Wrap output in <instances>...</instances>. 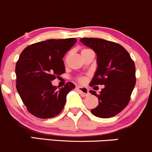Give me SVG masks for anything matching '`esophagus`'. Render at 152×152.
I'll list each match as a JSON object with an SVG mask.
<instances>
[{"mask_svg": "<svg viewBox=\"0 0 152 152\" xmlns=\"http://www.w3.org/2000/svg\"><path fill=\"white\" fill-rule=\"evenodd\" d=\"M76 90H77L80 93V94L83 96H88L89 95V91H88V89L86 88H84V87H77Z\"/></svg>", "mask_w": 152, "mask_h": 152, "instance_id": "34e87169", "label": "esophagus"}]
</instances>
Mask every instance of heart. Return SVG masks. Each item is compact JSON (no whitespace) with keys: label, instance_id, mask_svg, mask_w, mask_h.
<instances>
[{"label":"heart","instance_id":"obj_1","mask_svg":"<svg viewBox=\"0 0 152 152\" xmlns=\"http://www.w3.org/2000/svg\"><path fill=\"white\" fill-rule=\"evenodd\" d=\"M90 50V49H83V50L81 51V54L83 53V52H88V51ZM78 81L80 82V83H84L85 82V78L83 77H80L78 78Z\"/></svg>","mask_w":152,"mask_h":152}]
</instances>
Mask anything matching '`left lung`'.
<instances>
[{
	"instance_id": "8db88e82",
	"label": "left lung",
	"mask_w": 152,
	"mask_h": 152,
	"mask_svg": "<svg viewBox=\"0 0 152 152\" xmlns=\"http://www.w3.org/2000/svg\"><path fill=\"white\" fill-rule=\"evenodd\" d=\"M80 42L97 54L98 68L90 87L104 85L98 97V105L91 113L99 118L113 117L129 104L136 85V67L126 49L121 44L98 38H82Z\"/></svg>"
}]
</instances>
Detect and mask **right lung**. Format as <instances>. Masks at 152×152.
Here are the masks:
<instances>
[{
	"label": "right lung",
	"instance_id": "obj_1",
	"mask_svg": "<svg viewBox=\"0 0 152 152\" xmlns=\"http://www.w3.org/2000/svg\"><path fill=\"white\" fill-rule=\"evenodd\" d=\"M77 39H48L28 46L16 64V89L31 114L39 118H53L60 113L67 95L75 88L72 83L62 88L52 81L64 73L62 58Z\"/></svg>",
	"mask_w": 152,
	"mask_h": 152
}]
</instances>
